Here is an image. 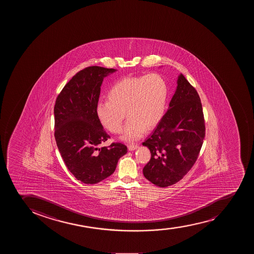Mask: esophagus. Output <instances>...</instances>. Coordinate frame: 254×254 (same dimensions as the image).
I'll use <instances>...</instances> for the list:
<instances>
[{
    "label": "esophagus",
    "instance_id": "34e87169",
    "mask_svg": "<svg viewBox=\"0 0 254 254\" xmlns=\"http://www.w3.org/2000/svg\"><path fill=\"white\" fill-rule=\"evenodd\" d=\"M138 147V144H129L128 149L129 151H134Z\"/></svg>",
    "mask_w": 254,
    "mask_h": 254
}]
</instances>
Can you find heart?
I'll use <instances>...</instances> for the list:
<instances>
[{
	"label": "heart",
	"mask_w": 254,
	"mask_h": 254,
	"mask_svg": "<svg viewBox=\"0 0 254 254\" xmlns=\"http://www.w3.org/2000/svg\"><path fill=\"white\" fill-rule=\"evenodd\" d=\"M106 102L97 105L101 124L114 134L123 131L125 114L128 118L123 138L135 141L161 122L166 111L168 85L156 73L125 77L117 81L106 94Z\"/></svg>",
	"instance_id": "heart-1"
}]
</instances>
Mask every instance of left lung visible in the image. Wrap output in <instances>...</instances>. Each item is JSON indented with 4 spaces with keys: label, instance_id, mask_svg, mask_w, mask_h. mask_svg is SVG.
Masks as SVG:
<instances>
[{
    "label": "left lung",
    "instance_id": "left-lung-1",
    "mask_svg": "<svg viewBox=\"0 0 254 254\" xmlns=\"http://www.w3.org/2000/svg\"><path fill=\"white\" fill-rule=\"evenodd\" d=\"M167 112L142 145L151 151L143 175L159 187L181 181L198 159L205 136L200 98L183 74Z\"/></svg>",
    "mask_w": 254,
    "mask_h": 254
}]
</instances>
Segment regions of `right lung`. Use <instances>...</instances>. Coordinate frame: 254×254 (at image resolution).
<instances>
[{
    "label": "right lung",
    "mask_w": 254,
    "mask_h": 254,
    "mask_svg": "<svg viewBox=\"0 0 254 254\" xmlns=\"http://www.w3.org/2000/svg\"><path fill=\"white\" fill-rule=\"evenodd\" d=\"M114 68L89 66L66 83L56 98L55 138L68 171L78 181L96 184L115 171L118 160L127 152L123 143L99 147L110 136L97 115L103 78Z\"/></svg>",
    "instance_id": "obj_1"
}]
</instances>
